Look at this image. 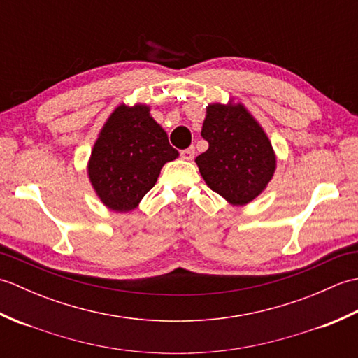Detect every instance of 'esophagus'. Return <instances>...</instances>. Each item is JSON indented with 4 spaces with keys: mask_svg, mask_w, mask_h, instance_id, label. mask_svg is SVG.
Here are the masks:
<instances>
[{
    "mask_svg": "<svg viewBox=\"0 0 358 358\" xmlns=\"http://www.w3.org/2000/svg\"><path fill=\"white\" fill-rule=\"evenodd\" d=\"M195 157V148H187L185 150H181V158L187 159V162H191Z\"/></svg>",
    "mask_w": 358,
    "mask_h": 358,
    "instance_id": "34e87169",
    "label": "esophagus"
}]
</instances>
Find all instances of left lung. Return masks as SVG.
<instances>
[{
    "label": "left lung",
    "instance_id": "obj_1",
    "mask_svg": "<svg viewBox=\"0 0 358 358\" xmlns=\"http://www.w3.org/2000/svg\"><path fill=\"white\" fill-rule=\"evenodd\" d=\"M201 136L209 148L195 163L212 191L235 206H245L264 191L275 172V152L245 106L209 104Z\"/></svg>",
    "mask_w": 358,
    "mask_h": 358
}]
</instances>
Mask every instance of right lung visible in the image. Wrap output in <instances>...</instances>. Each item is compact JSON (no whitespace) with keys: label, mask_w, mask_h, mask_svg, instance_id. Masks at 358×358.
Returning <instances> with one entry per match:
<instances>
[{"label":"right lung","mask_w":358,"mask_h":358,"mask_svg":"<svg viewBox=\"0 0 358 358\" xmlns=\"http://www.w3.org/2000/svg\"><path fill=\"white\" fill-rule=\"evenodd\" d=\"M178 157L146 104H121L94 144L87 173L106 208L127 212L155 186L162 167Z\"/></svg>","instance_id":"obj_1"}]
</instances>
